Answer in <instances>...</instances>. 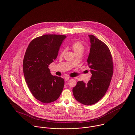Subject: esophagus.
Listing matches in <instances>:
<instances>
[{"label": "esophagus", "mask_w": 135, "mask_h": 135, "mask_svg": "<svg viewBox=\"0 0 135 135\" xmlns=\"http://www.w3.org/2000/svg\"><path fill=\"white\" fill-rule=\"evenodd\" d=\"M69 79H70L69 78H68V77H66V78H65L64 80H65V81H67V80H68Z\"/></svg>", "instance_id": "1"}]
</instances>
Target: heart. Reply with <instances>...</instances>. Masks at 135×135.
I'll return each instance as SVG.
<instances>
[{
    "instance_id": "1",
    "label": "heart",
    "mask_w": 135,
    "mask_h": 135,
    "mask_svg": "<svg viewBox=\"0 0 135 135\" xmlns=\"http://www.w3.org/2000/svg\"><path fill=\"white\" fill-rule=\"evenodd\" d=\"M71 48L75 53V54H82L84 50H85V46L83 43L80 42V41H75L71 46ZM65 53V50H63L61 52V55H63Z\"/></svg>"
}]
</instances>
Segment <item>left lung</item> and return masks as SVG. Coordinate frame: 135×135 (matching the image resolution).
Returning a JSON list of instances; mask_svg holds the SVG:
<instances>
[{
  "label": "left lung",
  "instance_id": "1",
  "mask_svg": "<svg viewBox=\"0 0 135 135\" xmlns=\"http://www.w3.org/2000/svg\"><path fill=\"white\" fill-rule=\"evenodd\" d=\"M91 47L88 65L91 68V79L86 84L79 81L73 88L75 99L89 105L99 102L109 87L113 73V62L108 46L92 35H89Z\"/></svg>",
  "mask_w": 135,
  "mask_h": 135
}]
</instances>
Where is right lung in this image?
<instances>
[{"instance_id":"1","label":"right lung","mask_w":135,"mask_h":135,"mask_svg":"<svg viewBox=\"0 0 135 135\" xmlns=\"http://www.w3.org/2000/svg\"><path fill=\"white\" fill-rule=\"evenodd\" d=\"M66 37L43 35L32 40L26 49L23 62L25 79L32 95L43 103L56 101L63 91L64 80L52 75L48 65L56 60Z\"/></svg>"}]
</instances>
